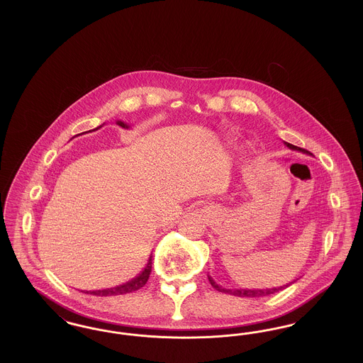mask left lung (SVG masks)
I'll use <instances>...</instances> for the list:
<instances>
[{"instance_id":"obj_1","label":"left lung","mask_w":363,"mask_h":363,"mask_svg":"<svg viewBox=\"0 0 363 363\" xmlns=\"http://www.w3.org/2000/svg\"><path fill=\"white\" fill-rule=\"evenodd\" d=\"M283 143H284L286 147H289V148L293 150V151H298V152H302V154H306V155H311V152L303 150V148H299V147L293 145V144H290V143H287V141H283ZM208 279H209L212 287H213L215 290L220 291V293L231 294V295H237V296H247V298L265 296V295H269V294L277 293L279 290H281V289H284V287L289 286V284H286V286H283V287L280 286V287H277H277H274V289H262V290H259V289H253V290H249V289H234V290H231V289H225V287L219 286L209 275H208Z\"/></svg>"}]
</instances>
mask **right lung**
I'll list each match as a JSON object with an SVG mask.
<instances>
[{
	"instance_id": "add662e5",
	"label": "right lung",
	"mask_w": 363,
	"mask_h": 363,
	"mask_svg": "<svg viewBox=\"0 0 363 363\" xmlns=\"http://www.w3.org/2000/svg\"><path fill=\"white\" fill-rule=\"evenodd\" d=\"M117 125H120L121 128H125V129H129V128H130V125H128V123H125L123 121H117ZM102 126H104V125H101L99 128H102ZM99 128H96V129H99ZM151 269H152V255L150 256L148 262H147V265L144 267V269L138 274V277H133L132 280H129V281H126V283H123V284H120V286H117V287L104 289V290H95V291H86V294L99 295V296H108V295H122V294L138 291V289H141V287L147 283V280H148V277H150V274H151Z\"/></svg>"
}]
</instances>
